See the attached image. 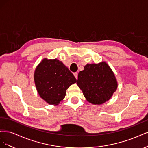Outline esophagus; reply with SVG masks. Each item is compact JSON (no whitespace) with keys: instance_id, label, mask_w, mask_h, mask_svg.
<instances>
[{"instance_id":"obj_1","label":"esophagus","mask_w":148,"mask_h":148,"mask_svg":"<svg viewBox=\"0 0 148 148\" xmlns=\"http://www.w3.org/2000/svg\"><path fill=\"white\" fill-rule=\"evenodd\" d=\"M73 75H74V76H75V77L76 78V79H78V73H73Z\"/></svg>"}]
</instances>
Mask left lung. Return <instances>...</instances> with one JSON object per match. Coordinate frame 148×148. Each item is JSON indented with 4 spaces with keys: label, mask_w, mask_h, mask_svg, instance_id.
I'll use <instances>...</instances> for the list:
<instances>
[{
    "label": "left lung",
    "mask_w": 148,
    "mask_h": 148,
    "mask_svg": "<svg viewBox=\"0 0 148 148\" xmlns=\"http://www.w3.org/2000/svg\"><path fill=\"white\" fill-rule=\"evenodd\" d=\"M77 84L86 99L95 105L109 101L118 86L113 71L106 62L86 64L79 72Z\"/></svg>",
    "instance_id": "8db88e82"
}]
</instances>
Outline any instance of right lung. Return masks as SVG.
I'll return each instance as SVG.
<instances>
[{
  "label": "right lung",
  "mask_w": 148,
  "mask_h": 148,
  "mask_svg": "<svg viewBox=\"0 0 148 148\" xmlns=\"http://www.w3.org/2000/svg\"><path fill=\"white\" fill-rule=\"evenodd\" d=\"M34 83L39 96L51 105H58L65 97L66 89L77 82L73 73L57 59L44 58L36 66Z\"/></svg>",
  "instance_id": "add662e5"
}]
</instances>
